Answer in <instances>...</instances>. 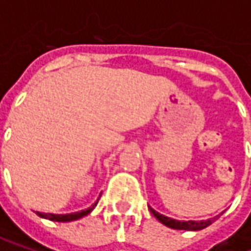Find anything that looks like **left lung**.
Instances as JSON below:
<instances>
[{
	"mask_svg": "<svg viewBox=\"0 0 251 251\" xmlns=\"http://www.w3.org/2000/svg\"><path fill=\"white\" fill-rule=\"evenodd\" d=\"M150 211L151 214L166 226L169 228H173V229H186V231H199V229H203L206 226H209L220 215L214 217V218H209V220H203V221H178L175 218H170V217H166V215H161L160 212H157L155 209H152L150 206Z\"/></svg>",
	"mask_w": 251,
	"mask_h": 251,
	"instance_id": "obj_1",
	"label": "left lung"
}]
</instances>
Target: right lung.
Masks as SVG:
<instances>
[{
    "mask_svg": "<svg viewBox=\"0 0 251 251\" xmlns=\"http://www.w3.org/2000/svg\"><path fill=\"white\" fill-rule=\"evenodd\" d=\"M99 201H96L90 208L84 209V211H78V212H73V214H43V212H36L40 218H45V220H50V221H56V223H70V221H75L79 220L85 215H88L97 205Z\"/></svg>",
    "mask_w": 251,
    "mask_h": 251,
    "instance_id": "1",
    "label": "right lung"
}]
</instances>
